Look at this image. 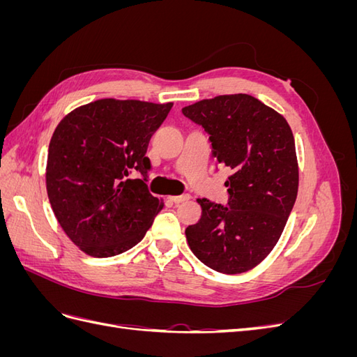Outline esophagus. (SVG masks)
I'll list each match as a JSON object with an SVG mask.
<instances>
[{"mask_svg":"<svg viewBox=\"0 0 357 357\" xmlns=\"http://www.w3.org/2000/svg\"><path fill=\"white\" fill-rule=\"evenodd\" d=\"M190 198V195H188V193H185V195H176V197H169V199L174 202V204H180L183 201H188Z\"/></svg>","mask_w":357,"mask_h":357,"instance_id":"1","label":"esophagus"}]
</instances>
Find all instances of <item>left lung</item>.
Instances as JSON below:
<instances>
[{"mask_svg": "<svg viewBox=\"0 0 357 357\" xmlns=\"http://www.w3.org/2000/svg\"><path fill=\"white\" fill-rule=\"evenodd\" d=\"M181 113L204 128L215 160L232 169L228 204L198 199L202 215L186 229L190 250L214 271L245 273L273 250L296 201L294 134L282 114L247 93L204 100Z\"/></svg>", "mask_w": 357, "mask_h": 357, "instance_id": "8db88e82", "label": "left lung"}]
</instances>
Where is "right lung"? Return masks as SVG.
<instances>
[{"instance_id":"right-lung-1","label":"right lung","mask_w":357,"mask_h":357,"mask_svg":"<svg viewBox=\"0 0 357 357\" xmlns=\"http://www.w3.org/2000/svg\"><path fill=\"white\" fill-rule=\"evenodd\" d=\"M171 107L98 100L67 114L53 132L49 201L68 238L89 256L112 257L132 248L164 207L147 188L146 152Z\"/></svg>"}]
</instances>
